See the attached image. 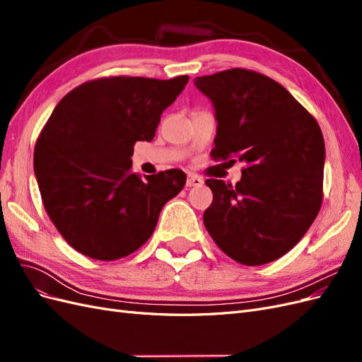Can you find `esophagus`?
Segmentation results:
<instances>
[{
  "label": "esophagus",
  "mask_w": 362,
  "mask_h": 362,
  "mask_svg": "<svg viewBox=\"0 0 362 362\" xmlns=\"http://www.w3.org/2000/svg\"><path fill=\"white\" fill-rule=\"evenodd\" d=\"M185 185H187V187H199V185H202V180L198 177V175H189Z\"/></svg>",
  "instance_id": "esophagus-1"
}]
</instances>
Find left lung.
<instances>
[{
	"label": "left lung",
	"mask_w": 362,
	"mask_h": 362,
	"mask_svg": "<svg viewBox=\"0 0 362 362\" xmlns=\"http://www.w3.org/2000/svg\"><path fill=\"white\" fill-rule=\"evenodd\" d=\"M194 84L216 108L211 158L245 163L235 185L205 181L213 202L204 225L229 258L267 264L298 245L320 211L322 129L286 87L259 72L226 69Z\"/></svg>",
	"instance_id": "8db88e82"
}]
</instances>
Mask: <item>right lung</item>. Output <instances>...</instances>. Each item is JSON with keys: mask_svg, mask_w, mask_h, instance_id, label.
Returning a JSON list of instances; mask_svg holds the SVG:
<instances>
[{"mask_svg": "<svg viewBox=\"0 0 362 362\" xmlns=\"http://www.w3.org/2000/svg\"><path fill=\"white\" fill-rule=\"evenodd\" d=\"M189 75L172 80L103 76L72 89L54 108L35 146L43 206L80 254L115 261L152 235L161 208L185 185L169 169L141 180L131 170L136 141H151L161 113Z\"/></svg>", "mask_w": 362, "mask_h": 362, "instance_id": "add662e5", "label": "right lung"}]
</instances>
